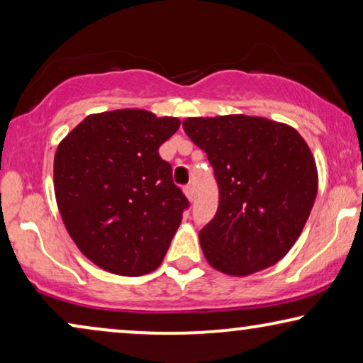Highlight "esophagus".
Segmentation results:
<instances>
[{
  "mask_svg": "<svg viewBox=\"0 0 363 363\" xmlns=\"http://www.w3.org/2000/svg\"><path fill=\"white\" fill-rule=\"evenodd\" d=\"M185 195L188 196V200H190V201L195 200V186H193V185H186V186H185Z\"/></svg>",
  "mask_w": 363,
  "mask_h": 363,
  "instance_id": "34e87169",
  "label": "esophagus"
}]
</instances>
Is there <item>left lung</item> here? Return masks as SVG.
<instances>
[{
	"label": "left lung",
	"mask_w": 363,
	"mask_h": 363,
	"mask_svg": "<svg viewBox=\"0 0 363 363\" xmlns=\"http://www.w3.org/2000/svg\"><path fill=\"white\" fill-rule=\"evenodd\" d=\"M186 135L206 152L220 188L201 228L215 269L247 276L276 264L302 233L317 195L314 157L297 130L262 117H193Z\"/></svg>",
	"instance_id": "1"
}]
</instances>
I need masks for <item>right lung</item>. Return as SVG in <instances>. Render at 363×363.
Listing matches in <instances>:
<instances>
[{"label":"right lung","instance_id":"1","mask_svg":"<svg viewBox=\"0 0 363 363\" xmlns=\"http://www.w3.org/2000/svg\"><path fill=\"white\" fill-rule=\"evenodd\" d=\"M175 117L125 108L89 116L59 143L54 191L79 250L121 276L155 271L190 201L158 148Z\"/></svg>","mask_w":363,"mask_h":363}]
</instances>
